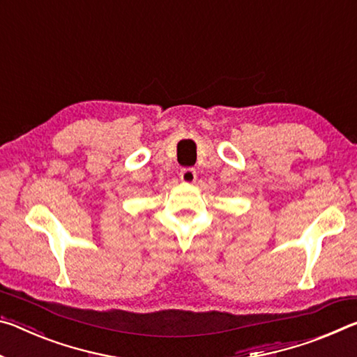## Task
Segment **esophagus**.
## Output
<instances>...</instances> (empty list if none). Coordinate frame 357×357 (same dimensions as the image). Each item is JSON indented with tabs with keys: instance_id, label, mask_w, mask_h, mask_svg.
<instances>
[{
	"instance_id": "obj_1",
	"label": "esophagus",
	"mask_w": 357,
	"mask_h": 357,
	"mask_svg": "<svg viewBox=\"0 0 357 357\" xmlns=\"http://www.w3.org/2000/svg\"><path fill=\"white\" fill-rule=\"evenodd\" d=\"M179 178L185 184H193L197 179V172L193 170V168H183L179 173Z\"/></svg>"
}]
</instances>
